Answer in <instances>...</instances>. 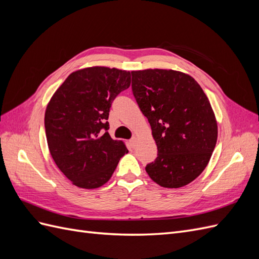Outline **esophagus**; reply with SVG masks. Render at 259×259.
Masks as SVG:
<instances>
[{
  "mask_svg": "<svg viewBox=\"0 0 259 259\" xmlns=\"http://www.w3.org/2000/svg\"><path fill=\"white\" fill-rule=\"evenodd\" d=\"M136 142H137V138H136V137H133V138L130 140V144H131V146H132L133 148H135Z\"/></svg>",
  "mask_w": 259,
  "mask_h": 259,
  "instance_id": "obj_1",
  "label": "esophagus"
}]
</instances>
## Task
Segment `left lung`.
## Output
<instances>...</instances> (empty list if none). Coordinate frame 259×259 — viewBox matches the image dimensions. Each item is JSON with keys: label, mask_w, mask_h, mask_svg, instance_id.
I'll return each instance as SVG.
<instances>
[{"label": "left lung", "mask_w": 259, "mask_h": 259, "mask_svg": "<svg viewBox=\"0 0 259 259\" xmlns=\"http://www.w3.org/2000/svg\"><path fill=\"white\" fill-rule=\"evenodd\" d=\"M131 73L133 94L158 147L146 171L164 188L190 184L206 167L217 142V121L207 96L184 72L147 69Z\"/></svg>", "instance_id": "8db88e82"}]
</instances>
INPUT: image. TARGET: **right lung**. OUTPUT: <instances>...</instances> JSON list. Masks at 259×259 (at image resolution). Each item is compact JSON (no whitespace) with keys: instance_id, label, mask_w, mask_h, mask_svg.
I'll use <instances>...</instances> for the list:
<instances>
[{"instance_id":"right-lung-1","label":"right lung","mask_w":259,"mask_h":259,"mask_svg":"<svg viewBox=\"0 0 259 259\" xmlns=\"http://www.w3.org/2000/svg\"><path fill=\"white\" fill-rule=\"evenodd\" d=\"M130 85V71L84 68L67 77L46 107L44 125L51 155L76 187L95 189L105 185L128 152L123 142L109 135L107 120L112 101Z\"/></svg>"}]
</instances>
